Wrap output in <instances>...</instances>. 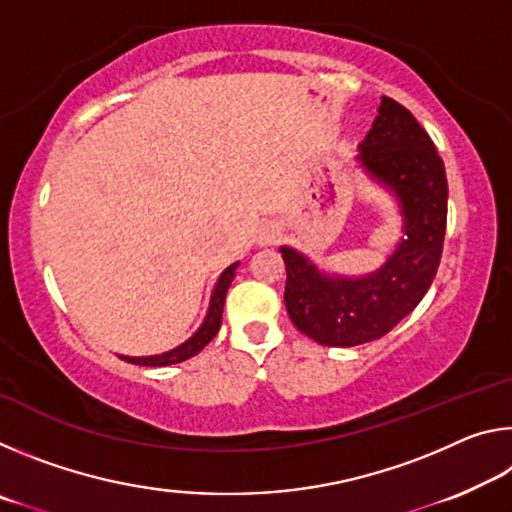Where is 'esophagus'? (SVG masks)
<instances>
[{"label":"esophagus","instance_id":"obj_1","mask_svg":"<svg viewBox=\"0 0 512 512\" xmlns=\"http://www.w3.org/2000/svg\"><path fill=\"white\" fill-rule=\"evenodd\" d=\"M277 237H280V230H277L275 225H266V228H262V232H259V244L271 246L275 244Z\"/></svg>","mask_w":512,"mask_h":512}]
</instances>
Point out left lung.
<instances>
[{
    "label": "left lung",
    "mask_w": 512,
    "mask_h": 512,
    "mask_svg": "<svg viewBox=\"0 0 512 512\" xmlns=\"http://www.w3.org/2000/svg\"><path fill=\"white\" fill-rule=\"evenodd\" d=\"M379 115L357 160L377 183L391 189L404 216V239L375 273L327 275L289 246L287 266L291 323L329 348L377 341L418 307L436 277L447 228L445 164L427 131L402 103L381 97Z\"/></svg>",
    "instance_id": "obj_1"
}]
</instances>
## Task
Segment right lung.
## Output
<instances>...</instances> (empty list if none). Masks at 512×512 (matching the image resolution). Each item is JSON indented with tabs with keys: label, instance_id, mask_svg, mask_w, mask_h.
<instances>
[{
	"label": "right lung",
	"instance_id": "obj_1",
	"mask_svg": "<svg viewBox=\"0 0 512 512\" xmlns=\"http://www.w3.org/2000/svg\"><path fill=\"white\" fill-rule=\"evenodd\" d=\"M237 266L239 264H232L221 273L219 282H216V287L212 291L207 316L203 320V325L196 329V334L192 336V339H187L183 345H178V348H173V350L164 352V354H153V357H119V359H124L128 363H135V366H171V363H180L185 359H192L194 354L201 352L205 345L214 339L216 332H219L225 293H228V289H230V282H232V277H235Z\"/></svg>",
	"mask_w": 512,
	"mask_h": 512
}]
</instances>
